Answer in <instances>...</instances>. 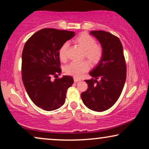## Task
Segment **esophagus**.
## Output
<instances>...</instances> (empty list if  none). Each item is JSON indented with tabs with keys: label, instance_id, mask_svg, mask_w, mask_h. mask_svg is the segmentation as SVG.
Returning <instances> with one entry per match:
<instances>
[{
	"label": "esophagus",
	"instance_id": "34e87169",
	"mask_svg": "<svg viewBox=\"0 0 149 149\" xmlns=\"http://www.w3.org/2000/svg\"><path fill=\"white\" fill-rule=\"evenodd\" d=\"M81 80V79L80 78H76V77H74V81L75 83L77 82H79V81H80Z\"/></svg>",
	"mask_w": 149,
	"mask_h": 149
}]
</instances>
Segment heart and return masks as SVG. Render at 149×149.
Instances as JSON below:
<instances>
[{"label": "heart", "mask_w": 149, "mask_h": 149, "mask_svg": "<svg viewBox=\"0 0 149 149\" xmlns=\"http://www.w3.org/2000/svg\"><path fill=\"white\" fill-rule=\"evenodd\" d=\"M72 40L75 44L83 49V58H86L93 66L99 64L103 58L104 49L100 45L96 43V40L92 36L86 32H83L77 36ZM68 47V44L65 42L59 50V56L62 62H65L67 60ZM89 69V62L86 60H83L79 62H72L70 63L65 68V72L68 74L78 78Z\"/></svg>", "instance_id": "1"}]
</instances>
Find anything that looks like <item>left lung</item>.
Returning <instances> with one entry per match:
<instances>
[{"mask_svg":"<svg viewBox=\"0 0 149 149\" xmlns=\"http://www.w3.org/2000/svg\"><path fill=\"white\" fill-rule=\"evenodd\" d=\"M90 33L101 43L104 55L99 64L89 72L93 78L85 80L88 88L81 93V99L88 109L102 112L113 107L121 95L127 68L123 46L117 36L102 30Z\"/></svg>","mask_w":149,"mask_h":149,"instance_id":"8db88e82","label":"left lung"}]
</instances>
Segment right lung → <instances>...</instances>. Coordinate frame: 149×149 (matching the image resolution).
<instances>
[{
	"instance_id": "add662e5",
	"label": "right lung",
	"mask_w": 149,
	"mask_h": 149,
	"mask_svg": "<svg viewBox=\"0 0 149 149\" xmlns=\"http://www.w3.org/2000/svg\"><path fill=\"white\" fill-rule=\"evenodd\" d=\"M75 35L74 32L43 28L34 33L24 45L22 56V81L30 98L45 111L62 107L72 77L58 78L62 72L59 50ZM56 78L54 81L51 78Z\"/></svg>"
}]
</instances>
